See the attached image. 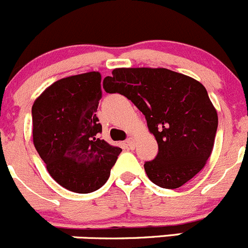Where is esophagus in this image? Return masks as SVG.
<instances>
[{
    "label": "esophagus",
    "instance_id": "obj_1",
    "mask_svg": "<svg viewBox=\"0 0 248 248\" xmlns=\"http://www.w3.org/2000/svg\"><path fill=\"white\" fill-rule=\"evenodd\" d=\"M125 144H126L127 148L134 149L135 148V139H134V137H129V139L125 141Z\"/></svg>",
    "mask_w": 248,
    "mask_h": 248
}]
</instances>
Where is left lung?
I'll use <instances>...</instances> for the list:
<instances>
[{"label":"left lung","instance_id":"1","mask_svg":"<svg viewBox=\"0 0 248 248\" xmlns=\"http://www.w3.org/2000/svg\"><path fill=\"white\" fill-rule=\"evenodd\" d=\"M104 89L124 95L146 117L159 148L155 159L144 163L154 185L176 189L204 168L218 116L202 83L168 68H116Z\"/></svg>","mask_w":248,"mask_h":248}]
</instances>
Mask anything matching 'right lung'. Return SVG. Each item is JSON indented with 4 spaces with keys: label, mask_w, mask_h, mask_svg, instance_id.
Wrapping results in <instances>:
<instances>
[{
    "label": "right lung",
    "mask_w": 248,
    "mask_h": 248,
    "mask_svg": "<svg viewBox=\"0 0 248 248\" xmlns=\"http://www.w3.org/2000/svg\"><path fill=\"white\" fill-rule=\"evenodd\" d=\"M101 95V75L93 71L56 80L33 102L36 151L49 175L71 192L101 188L122 152L99 137Z\"/></svg>",
    "instance_id": "right-lung-1"
}]
</instances>
